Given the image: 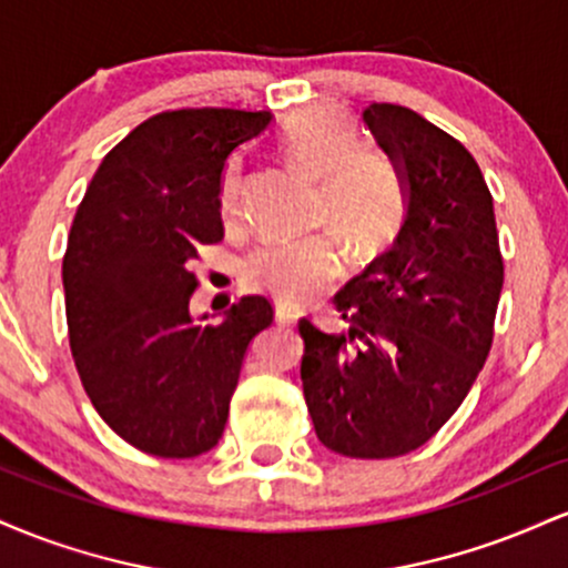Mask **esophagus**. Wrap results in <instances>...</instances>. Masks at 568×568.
Wrapping results in <instances>:
<instances>
[{"label": "esophagus", "instance_id": "34e87169", "mask_svg": "<svg viewBox=\"0 0 568 568\" xmlns=\"http://www.w3.org/2000/svg\"><path fill=\"white\" fill-rule=\"evenodd\" d=\"M275 317H277V323H283V325H288V323H296V317H298V310L293 304H285V302H277V306H275Z\"/></svg>", "mask_w": 568, "mask_h": 568}]
</instances>
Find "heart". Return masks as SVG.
<instances>
[{"instance_id":"1","label":"heart","mask_w":568,"mask_h":568,"mask_svg":"<svg viewBox=\"0 0 568 568\" xmlns=\"http://www.w3.org/2000/svg\"><path fill=\"white\" fill-rule=\"evenodd\" d=\"M280 149L298 173L317 179V219L337 232L275 240L245 258L251 288L280 302H302L338 272V244L355 262H368L395 240L406 216L403 181L384 154L363 146L352 116L334 106H310L280 128ZM224 221L240 213V165L230 162L219 186Z\"/></svg>"}]
</instances>
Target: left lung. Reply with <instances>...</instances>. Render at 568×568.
<instances>
[{
    "mask_svg": "<svg viewBox=\"0 0 568 568\" xmlns=\"http://www.w3.org/2000/svg\"><path fill=\"white\" fill-rule=\"evenodd\" d=\"M363 116L406 189V221L334 296L344 334L298 321L302 384L323 446L393 459L425 446L470 393L494 342L505 264L473 154L397 103H371Z\"/></svg>",
    "mask_w": 568,
    "mask_h": 568,
    "instance_id": "obj_1",
    "label": "left lung"
}]
</instances>
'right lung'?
<instances>
[{
    "label": "right lung",
    "instance_id": "1",
    "mask_svg": "<svg viewBox=\"0 0 568 568\" xmlns=\"http://www.w3.org/2000/svg\"><path fill=\"white\" fill-rule=\"evenodd\" d=\"M270 112L175 109L130 130L103 158L63 253L69 344L101 419L143 454L189 459L224 435L251 338L275 310L245 296L221 323L189 315V264L219 243L226 158Z\"/></svg>",
    "mask_w": 568,
    "mask_h": 568
}]
</instances>
